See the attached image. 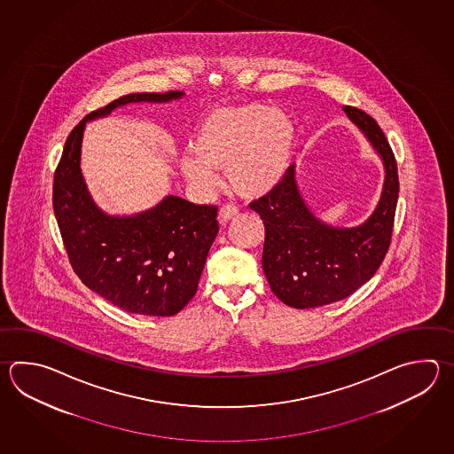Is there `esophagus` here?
<instances>
[{"mask_svg":"<svg viewBox=\"0 0 454 454\" xmlns=\"http://www.w3.org/2000/svg\"><path fill=\"white\" fill-rule=\"evenodd\" d=\"M238 213H239L238 207H234V205H223L222 208H220V213H218V222H220L222 226H224V224L230 222L231 218H234Z\"/></svg>","mask_w":454,"mask_h":454,"instance_id":"1","label":"esophagus"}]
</instances>
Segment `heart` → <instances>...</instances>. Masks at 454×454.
Wrapping results in <instances>:
<instances>
[{
	"label": "heart",
	"mask_w": 454,
	"mask_h": 454,
	"mask_svg": "<svg viewBox=\"0 0 454 454\" xmlns=\"http://www.w3.org/2000/svg\"><path fill=\"white\" fill-rule=\"evenodd\" d=\"M296 129L286 113L263 103L218 106L199 122L191 148L195 157L181 160L189 183L212 192L216 169L226 168L232 191L244 199L269 194L286 175Z\"/></svg>",
	"instance_id": "1"
}]
</instances>
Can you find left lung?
I'll use <instances>...</instances> for the list:
<instances>
[{
	"label": "left lung",
	"mask_w": 454,
	"mask_h": 454,
	"mask_svg": "<svg viewBox=\"0 0 454 454\" xmlns=\"http://www.w3.org/2000/svg\"><path fill=\"white\" fill-rule=\"evenodd\" d=\"M342 112L361 130L385 169L379 204L371 216L349 228L324 222L301 192L294 165L273 191L250 204L265 224L262 267L270 287L281 302L294 309L351 296L375 275L391 241L399 191L396 160L373 118L352 106H342Z\"/></svg>",
	"instance_id": "obj_1"
}]
</instances>
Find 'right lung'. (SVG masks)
I'll return each mask as SVG.
<instances>
[{
	"instance_id": "1",
	"label": "right lung",
	"mask_w": 454,
	"mask_h": 454,
	"mask_svg": "<svg viewBox=\"0 0 454 454\" xmlns=\"http://www.w3.org/2000/svg\"><path fill=\"white\" fill-rule=\"evenodd\" d=\"M184 95L129 93L87 114L56 168L53 210L73 269L85 286L129 314L171 317L194 297L218 234L216 207L167 195L144 212H103L81 169L83 130L89 121L130 103H169Z\"/></svg>"
}]
</instances>
